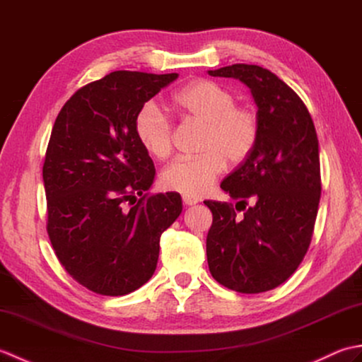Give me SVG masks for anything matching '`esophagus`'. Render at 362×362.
<instances>
[{
	"instance_id": "34e87169",
	"label": "esophagus",
	"mask_w": 362,
	"mask_h": 362,
	"mask_svg": "<svg viewBox=\"0 0 362 362\" xmlns=\"http://www.w3.org/2000/svg\"><path fill=\"white\" fill-rule=\"evenodd\" d=\"M182 202H183V205H196L199 201L196 197H191V196H183L182 197Z\"/></svg>"
}]
</instances>
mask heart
<instances>
[{
  "label": "heart",
  "instance_id": "1",
  "mask_svg": "<svg viewBox=\"0 0 362 362\" xmlns=\"http://www.w3.org/2000/svg\"><path fill=\"white\" fill-rule=\"evenodd\" d=\"M173 103L183 117L202 124L201 153L174 160L161 171L160 183L168 191L197 197L224 171L226 161L238 166L252 156L259 140V115L250 105L236 104L232 91L209 79L189 82ZM134 132L149 156L166 158L171 153L173 122L157 104L146 103L138 109Z\"/></svg>",
  "mask_w": 362,
  "mask_h": 362
}]
</instances>
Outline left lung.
Returning a JSON list of instances; mask_svg holds the SVG:
<instances>
[{
	"mask_svg": "<svg viewBox=\"0 0 362 362\" xmlns=\"http://www.w3.org/2000/svg\"><path fill=\"white\" fill-rule=\"evenodd\" d=\"M209 74L252 90L261 132L252 156L221 183L236 205L204 202L213 214L206 259L222 286L259 294L286 281L311 244L322 191L316 127L296 91L263 66L235 64Z\"/></svg>",
	"mask_w": 362,
	"mask_h": 362,
	"instance_id": "8db88e82",
	"label": "left lung"
}]
</instances>
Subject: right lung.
Returning <instances> with one entry per match:
<instances>
[{"label": "right lung", "instance_id": "obj_1", "mask_svg": "<svg viewBox=\"0 0 362 362\" xmlns=\"http://www.w3.org/2000/svg\"><path fill=\"white\" fill-rule=\"evenodd\" d=\"M177 73L113 71L81 87L54 122L43 163L46 230L60 264L101 296H126L157 267L160 236L179 218L177 193L156 179L138 143V109Z\"/></svg>", "mask_w": 362, "mask_h": 362}]
</instances>
